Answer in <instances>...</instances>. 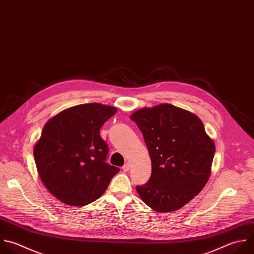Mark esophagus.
<instances>
[{
  "label": "esophagus",
  "instance_id": "1",
  "mask_svg": "<svg viewBox=\"0 0 254 254\" xmlns=\"http://www.w3.org/2000/svg\"><path fill=\"white\" fill-rule=\"evenodd\" d=\"M122 169H123L124 172H128V171L130 170V164H129V163H126V164L122 167Z\"/></svg>",
  "mask_w": 254,
  "mask_h": 254
}]
</instances>
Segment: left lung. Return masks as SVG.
<instances>
[{
    "label": "left lung",
    "instance_id": "obj_1",
    "mask_svg": "<svg viewBox=\"0 0 254 254\" xmlns=\"http://www.w3.org/2000/svg\"><path fill=\"white\" fill-rule=\"evenodd\" d=\"M130 119L141 130L152 162L149 181L136 186L139 195L156 211L181 208L209 178L213 141L198 117L171 104L138 110Z\"/></svg>",
    "mask_w": 254,
    "mask_h": 254
}]
</instances>
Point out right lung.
Masks as SVG:
<instances>
[{
    "label": "right lung",
    "instance_id": "1",
    "mask_svg": "<svg viewBox=\"0 0 254 254\" xmlns=\"http://www.w3.org/2000/svg\"><path fill=\"white\" fill-rule=\"evenodd\" d=\"M117 109L98 103L68 108L45 125L34 148L39 175L60 200L81 206L99 198L119 168L106 163L100 129Z\"/></svg>",
    "mask_w": 254,
    "mask_h": 254
}]
</instances>
